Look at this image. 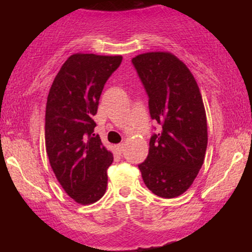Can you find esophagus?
I'll list each match as a JSON object with an SVG mask.
<instances>
[{"instance_id": "34e87169", "label": "esophagus", "mask_w": 252, "mask_h": 252, "mask_svg": "<svg viewBox=\"0 0 252 252\" xmlns=\"http://www.w3.org/2000/svg\"><path fill=\"white\" fill-rule=\"evenodd\" d=\"M115 148H116V152L118 153V154H122V153L124 152V144L123 143L117 144V146L115 147Z\"/></svg>"}]
</instances>
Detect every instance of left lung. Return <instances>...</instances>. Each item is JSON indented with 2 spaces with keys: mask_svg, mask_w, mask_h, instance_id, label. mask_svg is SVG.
Here are the masks:
<instances>
[{
  "mask_svg": "<svg viewBox=\"0 0 252 252\" xmlns=\"http://www.w3.org/2000/svg\"><path fill=\"white\" fill-rule=\"evenodd\" d=\"M148 96L152 120L160 129L138 164L146 186L161 198L186 192L198 175L207 148V122L198 84L181 60L167 52L132 58Z\"/></svg>",
  "mask_w": 252,
  "mask_h": 252,
  "instance_id": "obj_1",
  "label": "left lung"
}]
</instances>
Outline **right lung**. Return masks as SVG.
I'll return each mask as SVG.
<instances>
[{"mask_svg":"<svg viewBox=\"0 0 252 252\" xmlns=\"http://www.w3.org/2000/svg\"><path fill=\"white\" fill-rule=\"evenodd\" d=\"M123 58L73 54L52 84L46 104V152L65 192L78 204L99 200L114 156L94 134L104 85Z\"/></svg>","mask_w":252,"mask_h":252,"instance_id":"right-lung-1","label":"right lung"}]
</instances>
